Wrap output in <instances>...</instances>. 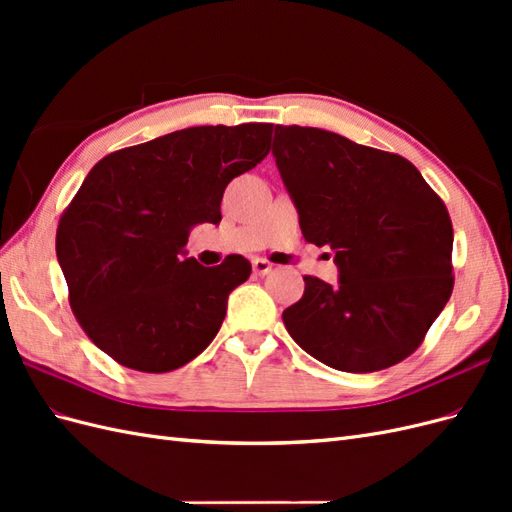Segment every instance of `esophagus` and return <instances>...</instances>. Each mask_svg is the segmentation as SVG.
<instances>
[{
    "label": "esophagus",
    "instance_id": "obj_1",
    "mask_svg": "<svg viewBox=\"0 0 512 512\" xmlns=\"http://www.w3.org/2000/svg\"><path fill=\"white\" fill-rule=\"evenodd\" d=\"M252 267H254V273H256V275H267V273L273 271V262H269L267 258H256V260L252 262Z\"/></svg>",
    "mask_w": 512,
    "mask_h": 512
}]
</instances>
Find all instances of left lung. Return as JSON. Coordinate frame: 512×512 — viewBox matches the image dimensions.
Listing matches in <instances>:
<instances>
[{
    "instance_id": "left-lung-1",
    "label": "left lung",
    "mask_w": 512,
    "mask_h": 512,
    "mask_svg": "<svg viewBox=\"0 0 512 512\" xmlns=\"http://www.w3.org/2000/svg\"><path fill=\"white\" fill-rule=\"evenodd\" d=\"M273 156L305 241L329 245L339 284L303 275L284 324L307 354L350 374L401 363L451 299L453 222L416 166L320 128L275 126Z\"/></svg>"
}]
</instances>
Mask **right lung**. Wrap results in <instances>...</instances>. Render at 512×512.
Masks as SVG:
<instances>
[{
	"label": "right lung",
	"instance_id": "obj_1",
	"mask_svg": "<svg viewBox=\"0 0 512 512\" xmlns=\"http://www.w3.org/2000/svg\"><path fill=\"white\" fill-rule=\"evenodd\" d=\"M273 123L198 126L108 153L57 226V258L76 322L119 365L164 374L218 335L230 290L252 273L183 258L190 228L218 224L230 179L267 158Z\"/></svg>",
	"mask_w": 512,
	"mask_h": 512
}]
</instances>
